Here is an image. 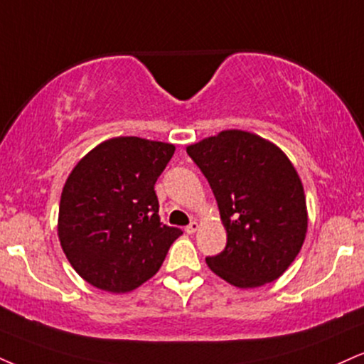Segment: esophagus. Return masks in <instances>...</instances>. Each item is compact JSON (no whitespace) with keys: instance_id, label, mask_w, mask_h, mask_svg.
Returning <instances> with one entry per match:
<instances>
[{"instance_id":"esophagus-1","label":"esophagus","mask_w":364,"mask_h":364,"mask_svg":"<svg viewBox=\"0 0 364 364\" xmlns=\"http://www.w3.org/2000/svg\"><path fill=\"white\" fill-rule=\"evenodd\" d=\"M196 230H198V222H191V224L190 225H186L185 227V232H186V234H195V232Z\"/></svg>"}]
</instances>
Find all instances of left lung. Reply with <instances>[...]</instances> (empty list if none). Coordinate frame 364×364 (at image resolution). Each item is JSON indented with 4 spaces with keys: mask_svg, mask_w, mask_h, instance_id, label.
Here are the masks:
<instances>
[{
    "mask_svg": "<svg viewBox=\"0 0 364 364\" xmlns=\"http://www.w3.org/2000/svg\"><path fill=\"white\" fill-rule=\"evenodd\" d=\"M215 195L227 246L208 268L237 288L278 279L299 256L309 227L307 203L295 166L277 144L222 130L186 147Z\"/></svg>",
    "mask_w": 364,
    "mask_h": 364,
    "instance_id": "obj_1",
    "label": "left lung"
}]
</instances>
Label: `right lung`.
Returning <instances> with one entry per match:
<instances>
[{
  "instance_id": "obj_1",
  "label": "right lung",
  "mask_w": 364,
  "mask_h": 364,
  "mask_svg": "<svg viewBox=\"0 0 364 364\" xmlns=\"http://www.w3.org/2000/svg\"><path fill=\"white\" fill-rule=\"evenodd\" d=\"M174 149L159 140L113 137L74 166L60 195L57 235L85 282L127 293L159 271L183 234L161 224L154 191Z\"/></svg>"
}]
</instances>
